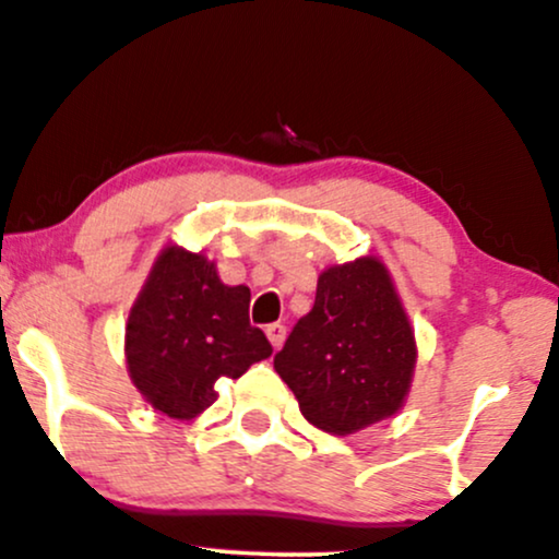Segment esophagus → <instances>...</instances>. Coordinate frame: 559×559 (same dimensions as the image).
<instances>
[{
	"instance_id": "1",
	"label": "esophagus",
	"mask_w": 559,
	"mask_h": 559,
	"mask_svg": "<svg viewBox=\"0 0 559 559\" xmlns=\"http://www.w3.org/2000/svg\"><path fill=\"white\" fill-rule=\"evenodd\" d=\"M265 335H267V341H271L273 348H281V345H284V341H286V328L281 322H273V324H267V328H265Z\"/></svg>"
}]
</instances>
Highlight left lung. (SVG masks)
I'll return each instance as SVG.
<instances>
[{"instance_id": "8db88e82", "label": "left lung", "mask_w": 559, "mask_h": 559, "mask_svg": "<svg viewBox=\"0 0 559 559\" xmlns=\"http://www.w3.org/2000/svg\"><path fill=\"white\" fill-rule=\"evenodd\" d=\"M273 366L304 418L328 433H356L397 413L415 337L386 267L377 258L328 267L312 312L294 324Z\"/></svg>"}]
</instances>
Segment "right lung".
<instances>
[{
  "instance_id": "right-lung-1",
  "label": "right lung",
  "mask_w": 559,
  "mask_h": 559,
  "mask_svg": "<svg viewBox=\"0 0 559 559\" xmlns=\"http://www.w3.org/2000/svg\"><path fill=\"white\" fill-rule=\"evenodd\" d=\"M250 288L224 286L201 252L167 247L126 324V361L136 390L169 418L214 405L218 379H239L273 353L250 324Z\"/></svg>"
}]
</instances>
